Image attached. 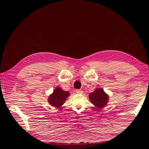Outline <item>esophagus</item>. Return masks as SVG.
I'll return each mask as SVG.
<instances>
[{
	"label": "esophagus",
	"mask_w": 149,
	"mask_h": 149,
	"mask_svg": "<svg viewBox=\"0 0 149 149\" xmlns=\"http://www.w3.org/2000/svg\"><path fill=\"white\" fill-rule=\"evenodd\" d=\"M76 92H77L78 94H81L82 93H83V91H82V90H77V91H76Z\"/></svg>",
	"instance_id": "obj_1"
}]
</instances>
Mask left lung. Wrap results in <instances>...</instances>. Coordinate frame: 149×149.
<instances>
[{
	"label": "left lung",
	"instance_id": "8db88e82",
	"mask_svg": "<svg viewBox=\"0 0 149 149\" xmlns=\"http://www.w3.org/2000/svg\"><path fill=\"white\" fill-rule=\"evenodd\" d=\"M108 95L102 88H96L89 94V100L92 103L98 108H102L106 106L108 101Z\"/></svg>",
	"mask_w": 149,
	"mask_h": 149
}]
</instances>
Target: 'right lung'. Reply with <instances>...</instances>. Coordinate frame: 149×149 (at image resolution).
Returning a JSON list of instances; mask_svg holds the SVG:
<instances>
[{"mask_svg":"<svg viewBox=\"0 0 149 149\" xmlns=\"http://www.w3.org/2000/svg\"><path fill=\"white\" fill-rule=\"evenodd\" d=\"M69 95V92L63 91L60 87H56L53 94L49 96L48 102L53 107H60Z\"/></svg>","mask_w":149,"mask_h":149,"instance_id":"add662e5","label":"right lung"}]
</instances>
